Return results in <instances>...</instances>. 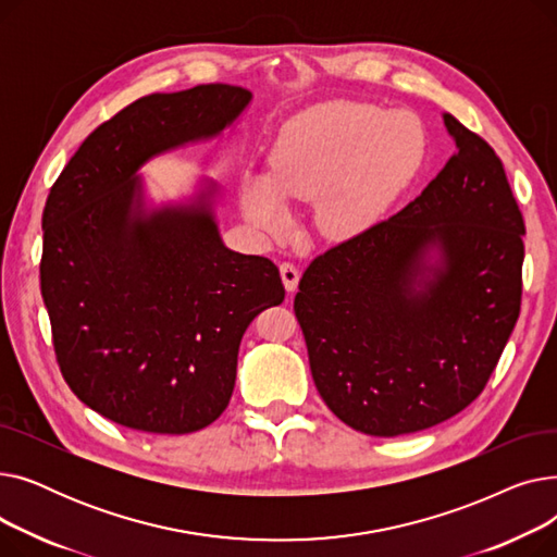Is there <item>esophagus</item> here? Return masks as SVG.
<instances>
[{
  "label": "esophagus",
  "instance_id": "1",
  "mask_svg": "<svg viewBox=\"0 0 557 557\" xmlns=\"http://www.w3.org/2000/svg\"><path fill=\"white\" fill-rule=\"evenodd\" d=\"M280 275L284 282V288L288 290V294H294V290L298 288V282H300V271L290 261H284V263H280Z\"/></svg>",
  "mask_w": 557,
  "mask_h": 557
}]
</instances>
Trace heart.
I'll return each mask as SVG.
<instances>
[{"label":"heart","instance_id":"heart-1","mask_svg":"<svg viewBox=\"0 0 557 557\" xmlns=\"http://www.w3.org/2000/svg\"><path fill=\"white\" fill-rule=\"evenodd\" d=\"M424 131L411 112L361 101H325L296 114L269 158L263 178L242 185V210L261 232L288 223L286 202H309L325 239L343 242L386 214L424 160Z\"/></svg>","mask_w":557,"mask_h":557}]
</instances>
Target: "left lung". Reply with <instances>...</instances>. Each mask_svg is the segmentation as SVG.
<instances>
[{"label": "left lung", "instance_id": "1", "mask_svg": "<svg viewBox=\"0 0 557 557\" xmlns=\"http://www.w3.org/2000/svg\"><path fill=\"white\" fill-rule=\"evenodd\" d=\"M456 153L406 208L325 255L294 309L313 384L368 435L441 424L485 388L521 305L523 219L502 160L443 112Z\"/></svg>", "mask_w": 557, "mask_h": 557}]
</instances>
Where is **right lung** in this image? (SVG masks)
I'll return each mask as SVG.
<instances>
[{"mask_svg":"<svg viewBox=\"0 0 557 557\" xmlns=\"http://www.w3.org/2000/svg\"><path fill=\"white\" fill-rule=\"evenodd\" d=\"M250 101L223 83L141 97L81 144L49 191L40 286L55 359L74 395L116 424L166 435L212 424L248 325L284 300L271 259L223 244L214 181L153 202L139 173L221 137Z\"/></svg>","mask_w":557,"mask_h":557,"instance_id":"add662e5","label":"right lung"}]
</instances>
